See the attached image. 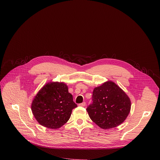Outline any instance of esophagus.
<instances>
[{
	"label": "esophagus",
	"mask_w": 160,
	"mask_h": 160,
	"mask_svg": "<svg viewBox=\"0 0 160 160\" xmlns=\"http://www.w3.org/2000/svg\"><path fill=\"white\" fill-rule=\"evenodd\" d=\"M85 104H86L85 102H83L82 103H80V104H79L78 105H79L80 106H82V107H84V106H85Z\"/></svg>",
	"instance_id": "obj_1"
}]
</instances>
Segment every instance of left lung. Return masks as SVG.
Instances as JSON below:
<instances>
[{
  "instance_id": "obj_1",
  "label": "left lung",
  "mask_w": 160,
  "mask_h": 160,
  "mask_svg": "<svg viewBox=\"0 0 160 160\" xmlns=\"http://www.w3.org/2000/svg\"><path fill=\"white\" fill-rule=\"evenodd\" d=\"M92 102L87 108L89 117L103 129L116 127L128 115L131 102L124 91L111 81L96 87Z\"/></svg>"
}]
</instances>
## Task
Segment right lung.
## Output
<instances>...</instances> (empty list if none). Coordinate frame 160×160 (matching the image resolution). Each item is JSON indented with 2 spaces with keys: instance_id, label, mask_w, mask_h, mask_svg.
Masks as SVG:
<instances>
[{
  "instance_id": "add662e5",
  "label": "right lung",
  "mask_w": 160,
  "mask_h": 160,
  "mask_svg": "<svg viewBox=\"0 0 160 160\" xmlns=\"http://www.w3.org/2000/svg\"><path fill=\"white\" fill-rule=\"evenodd\" d=\"M77 107L65 83L51 82L39 90L32 102V111L41 125L56 129L68 121L72 109Z\"/></svg>"
}]
</instances>
